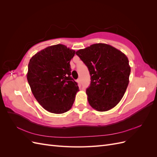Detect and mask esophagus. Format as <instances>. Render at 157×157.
I'll use <instances>...</instances> for the list:
<instances>
[{
	"label": "esophagus",
	"instance_id": "obj_1",
	"mask_svg": "<svg viewBox=\"0 0 157 157\" xmlns=\"http://www.w3.org/2000/svg\"><path fill=\"white\" fill-rule=\"evenodd\" d=\"M77 83L78 84L79 86H80V85H81V81H80V78H78V79L77 80Z\"/></svg>",
	"mask_w": 157,
	"mask_h": 157
}]
</instances>
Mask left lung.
<instances>
[{"label": "left lung", "mask_w": 157, "mask_h": 157, "mask_svg": "<svg viewBox=\"0 0 157 157\" xmlns=\"http://www.w3.org/2000/svg\"><path fill=\"white\" fill-rule=\"evenodd\" d=\"M87 66L91 82L88 103L98 111H107L120 102L129 83L130 67L126 55L111 45L92 44L76 52Z\"/></svg>", "instance_id": "obj_1"}]
</instances>
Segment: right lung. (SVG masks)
Listing matches in <instances>:
<instances>
[{
  "mask_svg": "<svg viewBox=\"0 0 157 157\" xmlns=\"http://www.w3.org/2000/svg\"><path fill=\"white\" fill-rule=\"evenodd\" d=\"M75 54V50L56 44L37 52L29 61L27 81L37 101L50 113L68 111L79 91L71 77L70 61Z\"/></svg>",
  "mask_w": 157,
  "mask_h": 157,
  "instance_id": "1",
  "label": "right lung"
}]
</instances>
